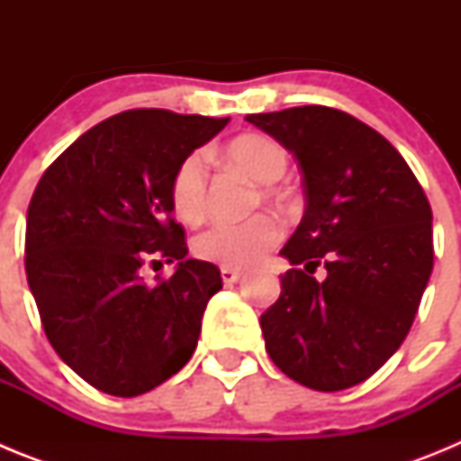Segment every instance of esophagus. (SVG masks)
Here are the masks:
<instances>
[{"label": "esophagus", "mask_w": 461, "mask_h": 461, "mask_svg": "<svg viewBox=\"0 0 461 461\" xmlns=\"http://www.w3.org/2000/svg\"><path fill=\"white\" fill-rule=\"evenodd\" d=\"M240 276H242V272L235 270V267H221L223 284H238Z\"/></svg>", "instance_id": "esophagus-1"}]
</instances>
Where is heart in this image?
I'll return each mask as SVG.
<instances>
[{"mask_svg":"<svg viewBox=\"0 0 461 461\" xmlns=\"http://www.w3.org/2000/svg\"><path fill=\"white\" fill-rule=\"evenodd\" d=\"M226 158L258 185H275L288 168V154L279 142L258 133L230 140ZM275 195V189H266ZM170 203L177 219L189 226L201 223L207 212V166L201 152H194L177 166L170 182ZM281 226L270 214H256L247 221H219L194 240V254L223 267H249L279 242Z\"/></svg>","mask_w":461,"mask_h":461,"instance_id":"obj_1","label":"heart"}]
</instances>
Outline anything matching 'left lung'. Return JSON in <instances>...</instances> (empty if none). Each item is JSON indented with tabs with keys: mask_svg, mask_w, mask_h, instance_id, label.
I'll return each instance as SVG.
<instances>
[{
	"mask_svg": "<svg viewBox=\"0 0 461 461\" xmlns=\"http://www.w3.org/2000/svg\"><path fill=\"white\" fill-rule=\"evenodd\" d=\"M303 170L304 214L281 249L293 267L260 328L293 381L337 393L367 381L409 335L434 267L431 207L404 157L325 105L258 113ZM323 262L326 279L312 276Z\"/></svg>",
	"mask_w": 461,
	"mask_h": 461,
	"instance_id": "1",
	"label": "left lung"
}]
</instances>
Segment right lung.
Wrapping results in <instances>:
<instances>
[{
    "label": "right lung",
    "mask_w": 461,
    "mask_h": 461,
    "mask_svg": "<svg viewBox=\"0 0 461 461\" xmlns=\"http://www.w3.org/2000/svg\"><path fill=\"white\" fill-rule=\"evenodd\" d=\"M228 117L126 110L73 142L32 195L24 270L57 356L101 393L136 397L194 356L219 267L186 258L170 182ZM145 259L177 262L148 285Z\"/></svg>",
    "instance_id": "add662e5"
}]
</instances>
